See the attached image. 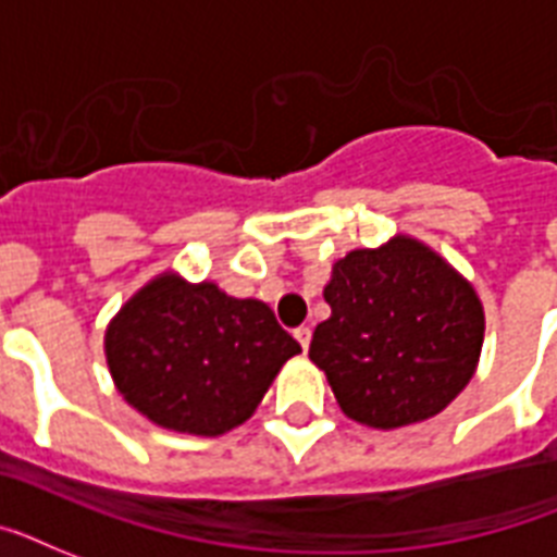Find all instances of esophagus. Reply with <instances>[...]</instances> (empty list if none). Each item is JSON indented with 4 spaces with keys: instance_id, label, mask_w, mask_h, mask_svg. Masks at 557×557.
<instances>
[{
    "instance_id": "esophagus-1",
    "label": "esophagus",
    "mask_w": 557,
    "mask_h": 557,
    "mask_svg": "<svg viewBox=\"0 0 557 557\" xmlns=\"http://www.w3.org/2000/svg\"><path fill=\"white\" fill-rule=\"evenodd\" d=\"M294 337H297V343H300L302 349H309L311 329H309V325H297V329H294Z\"/></svg>"
}]
</instances>
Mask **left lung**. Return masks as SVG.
I'll return each mask as SVG.
<instances>
[{
  "label": "left lung",
  "instance_id": "left-lung-1",
  "mask_svg": "<svg viewBox=\"0 0 557 557\" xmlns=\"http://www.w3.org/2000/svg\"><path fill=\"white\" fill-rule=\"evenodd\" d=\"M323 297L332 318L314 329L309 357L357 423H418L472 381L481 300L426 246L395 237L377 251H351L334 263Z\"/></svg>",
  "mask_w": 557,
  "mask_h": 557
}]
</instances>
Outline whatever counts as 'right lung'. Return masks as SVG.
Returning a JSON list of instances; mask_svg holds the SVG:
<instances>
[{
  "label": "right lung",
  "instance_id": "add662e5",
  "mask_svg": "<svg viewBox=\"0 0 557 557\" xmlns=\"http://www.w3.org/2000/svg\"><path fill=\"white\" fill-rule=\"evenodd\" d=\"M300 343L260 300H237L214 283L157 277L125 302L106 334L116 388L157 426L223 435L263 400Z\"/></svg>",
  "mask_w": 557,
  "mask_h": 557
}]
</instances>
